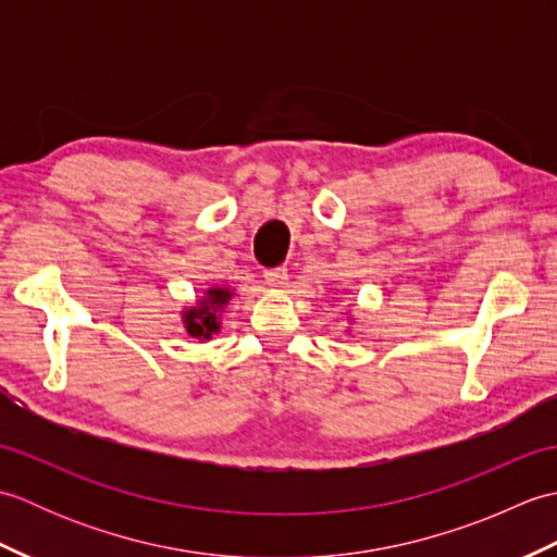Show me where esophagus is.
I'll use <instances>...</instances> for the list:
<instances>
[{"mask_svg":"<svg viewBox=\"0 0 557 557\" xmlns=\"http://www.w3.org/2000/svg\"><path fill=\"white\" fill-rule=\"evenodd\" d=\"M265 280L272 287H282L287 282V265H277V268H268L265 270Z\"/></svg>","mask_w":557,"mask_h":557,"instance_id":"esophagus-1","label":"esophagus"}]
</instances>
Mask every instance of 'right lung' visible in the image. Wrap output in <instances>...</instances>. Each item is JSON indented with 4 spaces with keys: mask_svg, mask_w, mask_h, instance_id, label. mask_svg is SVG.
I'll list each match as a JSON object with an SVG mask.
<instances>
[{
    "mask_svg": "<svg viewBox=\"0 0 557 557\" xmlns=\"http://www.w3.org/2000/svg\"><path fill=\"white\" fill-rule=\"evenodd\" d=\"M208 294H210V297L203 304H200V309H196V311L186 315V330L194 337H206L208 339L210 333H215V330L220 327L218 318H215V309H220V306H224L230 299L227 289H210Z\"/></svg>",
    "mask_w": 557,
    "mask_h": 557,
    "instance_id": "add662e5",
    "label": "right lung"
}]
</instances>
